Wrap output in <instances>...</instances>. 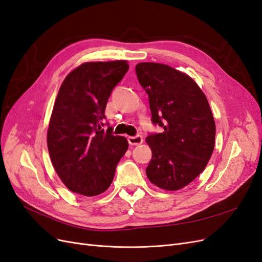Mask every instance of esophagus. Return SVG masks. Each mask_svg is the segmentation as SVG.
I'll list each match as a JSON object with an SVG mask.
<instances>
[{
	"instance_id": "1",
	"label": "esophagus",
	"mask_w": 262,
	"mask_h": 262,
	"mask_svg": "<svg viewBox=\"0 0 262 262\" xmlns=\"http://www.w3.org/2000/svg\"><path fill=\"white\" fill-rule=\"evenodd\" d=\"M128 141H129V144L130 145H140V144L143 143V138H142L141 136L129 137Z\"/></svg>"
}]
</instances>
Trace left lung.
<instances>
[{
	"label": "left lung",
	"mask_w": 262,
	"mask_h": 262,
	"mask_svg": "<svg viewBox=\"0 0 262 262\" xmlns=\"http://www.w3.org/2000/svg\"><path fill=\"white\" fill-rule=\"evenodd\" d=\"M148 95L152 121L164 129L145 141L152 150L146 176L158 188L176 191L204 170L215 143V122L202 90L188 74L154 62L137 64Z\"/></svg>",
	"instance_id": "obj_1"
}]
</instances>
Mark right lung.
Returning <instances> with one entry per match:
<instances>
[{"instance_id":"1","label":"right lung","mask_w":262,"mask_h":262,"mask_svg":"<svg viewBox=\"0 0 262 262\" xmlns=\"http://www.w3.org/2000/svg\"><path fill=\"white\" fill-rule=\"evenodd\" d=\"M128 70L125 60L85 62L60 86L47 143L53 167L71 191L94 196L113 182L129 143L101 125L110 94Z\"/></svg>"}]
</instances>
